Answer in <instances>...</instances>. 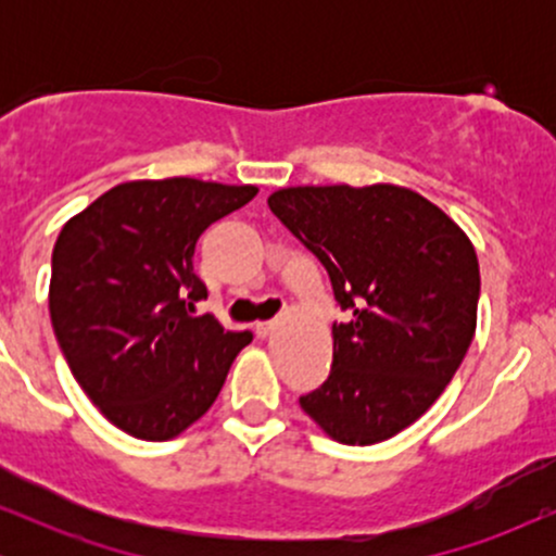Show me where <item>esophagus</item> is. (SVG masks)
Returning a JSON list of instances; mask_svg holds the SVG:
<instances>
[{
	"label": "esophagus",
	"instance_id": "34e87169",
	"mask_svg": "<svg viewBox=\"0 0 556 556\" xmlns=\"http://www.w3.org/2000/svg\"><path fill=\"white\" fill-rule=\"evenodd\" d=\"M274 329H277V321H258L256 324V334L258 337H269Z\"/></svg>",
	"mask_w": 556,
	"mask_h": 556
}]
</instances>
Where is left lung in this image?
I'll return each mask as SVG.
<instances>
[{"mask_svg":"<svg viewBox=\"0 0 556 556\" xmlns=\"http://www.w3.org/2000/svg\"><path fill=\"white\" fill-rule=\"evenodd\" d=\"M269 208L321 261L348 314L331 327L329 379L300 407L340 444L392 439L439 400L473 342V242L416 190L389 182L279 188Z\"/></svg>","mask_w":556,"mask_h":556,"instance_id":"obj_1","label":"left lung"}]
</instances>
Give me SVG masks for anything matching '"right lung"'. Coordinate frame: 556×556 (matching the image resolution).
I'll list each match as a JSON object with an SVG mask.
<instances>
[{"label":"right lung","mask_w":556,"mask_h":556,"mask_svg":"<svg viewBox=\"0 0 556 556\" xmlns=\"http://www.w3.org/2000/svg\"><path fill=\"white\" fill-rule=\"evenodd\" d=\"M256 193V185L193 177L132 180L62 227L49 282L56 342L88 400L130 437H180L251 344V331L195 314L206 285L193 253L203 229Z\"/></svg>","instance_id":"right-lung-1"}]
</instances>
